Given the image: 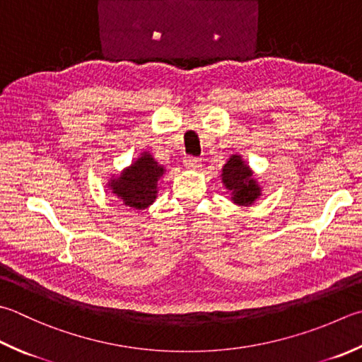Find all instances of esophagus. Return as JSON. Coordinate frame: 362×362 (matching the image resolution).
<instances>
[{
    "label": "esophagus",
    "instance_id": "esophagus-1",
    "mask_svg": "<svg viewBox=\"0 0 362 362\" xmlns=\"http://www.w3.org/2000/svg\"><path fill=\"white\" fill-rule=\"evenodd\" d=\"M182 163H184V167H187V168H199L200 163H202V159L192 158V156H187V158H184Z\"/></svg>",
    "mask_w": 362,
    "mask_h": 362
}]
</instances>
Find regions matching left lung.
Listing matches in <instances>:
<instances>
[{"instance_id":"obj_1","label":"left lung","mask_w":362,"mask_h":362,"mask_svg":"<svg viewBox=\"0 0 362 362\" xmlns=\"http://www.w3.org/2000/svg\"><path fill=\"white\" fill-rule=\"evenodd\" d=\"M222 184L238 206H252L262 197V186L241 154H231L221 170Z\"/></svg>"}]
</instances>
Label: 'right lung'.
<instances>
[{"label": "right lung", "instance_id": "add662e5", "mask_svg": "<svg viewBox=\"0 0 362 362\" xmlns=\"http://www.w3.org/2000/svg\"><path fill=\"white\" fill-rule=\"evenodd\" d=\"M165 172V167L160 165L151 153L143 151L131 165L112 175L107 187L124 206L143 211L158 199L159 181Z\"/></svg>", "mask_w": 362, "mask_h": 362}]
</instances>
